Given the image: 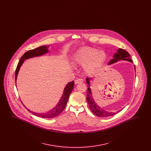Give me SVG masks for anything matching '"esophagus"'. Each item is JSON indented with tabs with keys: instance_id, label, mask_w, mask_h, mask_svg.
Wrapping results in <instances>:
<instances>
[{
	"instance_id": "obj_1",
	"label": "esophagus",
	"mask_w": 151,
	"mask_h": 151,
	"mask_svg": "<svg viewBox=\"0 0 151 151\" xmlns=\"http://www.w3.org/2000/svg\"><path fill=\"white\" fill-rule=\"evenodd\" d=\"M83 82V79H78L75 80V84H79V83H81Z\"/></svg>"
}]
</instances>
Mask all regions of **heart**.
Here are the masks:
<instances>
[{
  "mask_svg": "<svg viewBox=\"0 0 151 151\" xmlns=\"http://www.w3.org/2000/svg\"><path fill=\"white\" fill-rule=\"evenodd\" d=\"M106 54L104 51H98L91 47H83L73 57L74 65H84L86 73L94 74L99 71L105 62Z\"/></svg>",
  "mask_w": 151,
  "mask_h": 151,
  "instance_id": "1",
  "label": "heart"
}]
</instances>
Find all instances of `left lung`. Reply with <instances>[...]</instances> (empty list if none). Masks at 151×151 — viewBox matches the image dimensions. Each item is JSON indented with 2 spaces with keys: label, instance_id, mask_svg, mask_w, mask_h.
Listing matches in <instances>:
<instances>
[{
  "label": "left lung",
  "instance_id": "8db88e82",
  "mask_svg": "<svg viewBox=\"0 0 151 151\" xmlns=\"http://www.w3.org/2000/svg\"><path fill=\"white\" fill-rule=\"evenodd\" d=\"M119 60H126L129 62L132 63V60L131 58V56L129 53L122 49L119 48L117 50V52H115L113 55V58L109 63L108 65L114 64L116 62H117ZM134 69L135 71V67L134 66ZM91 80V78H86V81L87 84H88V88L87 89V96H86V101L88 102V104L89 105V107L92 110L94 114L97 115L99 117H108L109 116L115 115V114L119 113L123 109L117 111L116 112H110L105 110V109L101 108L100 106L97 105V104L95 102L93 97L92 96L91 89L90 88V80Z\"/></svg>",
  "mask_w": 151,
  "mask_h": 151
}]
</instances>
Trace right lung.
<instances>
[{
	"mask_svg": "<svg viewBox=\"0 0 151 151\" xmlns=\"http://www.w3.org/2000/svg\"><path fill=\"white\" fill-rule=\"evenodd\" d=\"M49 46H42L38 47L33 50L28 51L22 56V58L20 59V62H19V63L17 65L16 70V72H15V81H16V80H17L18 73L20 70L21 66L23 64V63L24 62V60L26 59H29V58L41 56V55H43L44 54L49 52V50H48V48ZM73 86H74V81H73L68 83L66 85V86H65L63 95L61 97V99H60L59 101L58 102L57 105L47 113H38L36 112H33L32 111H30L28 108H26V106H25V105L22 103V104L30 113L33 114L34 115H36L38 117H41V118H52L56 117L59 115L60 114H61V113L65 109L67 102L68 100L70 95L72 92Z\"/></svg>",
	"mask_w": 151,
	"mask_h": 151,
	"instance_id": "right-lung-1",
	"label": "right lung"
}]
</instances>
